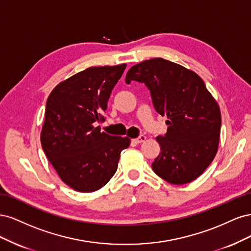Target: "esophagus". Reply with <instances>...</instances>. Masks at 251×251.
I'll return each instance as SVG.
<instances>
[{
  "mask_svg": "<svg viewBox=\"0 0 251 251\" xmlns=\"http://www.w3.org/2000/svg\"><path fill=\"white\" fill-rule=\"evenodd\" d=\"M147 137L144 135H140L138 138H135V139H132V142L135 143V144H138V143H141V142H144L146 141Z\"/></svg>",
  "mask_w": 251,
  "mask_h": 251,
  "instance_id": "esophagus-1",
  "label": "esophagus"
}]
</instances>
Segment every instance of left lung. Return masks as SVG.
Returning <instances> with one entry per match:
<instances>
[{
    "mask_svg": "<svg viewBox=\"0 0 251 251\" xmlns=\"http://www.w3.org/2000/svg\"><path fill=\"white\" fill-rule=\"evenodd\" d=\"M143 82L156 111L168 116V132L158 136L161 151L151 163L156 175L175 185L189 183L214 160L221 131V112L198 74L161 57L127 71L126 82Z\"/></svg>",
    "mask_w": 251,
    "mask_h": 251,
    "instance_id": "8db88e82",
    "label": "left lung"
}]
</instances>
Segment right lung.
Listing matches in <instances>:
<instances>
[{
    "label": "right lung",
    "mask_w": 251,
    "mask_h": 251,
    "mask_svg": "<svg viewBox=\"0 0 251 251\" xmlns=\"http://www.w3.org/2000/svg\"><path fill=\"white\" fill-rule=\"evenodd\" d=\"M126 64L91 67L52 90L41 133L42 148L67 185L91 193L108 183L117 171L127 137L111 136L95 126L104 121L113 88Z\"/></svg>",
    "instance_id": "add662e5"
}]
</instances>
